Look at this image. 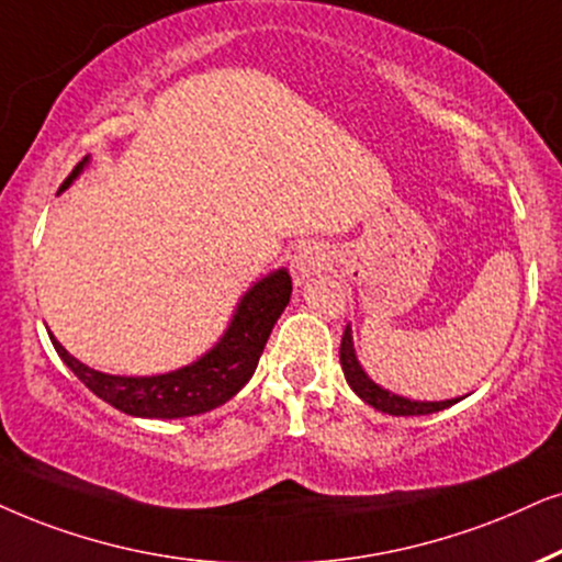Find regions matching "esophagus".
<instances>
[{"mask_svg":"<svg viewBox=\"0 0 562 562\" xmlns=\"http://www.w3.org/2000/svg\"><path fill=\"white\" fill-rule=\"evenodd\" d=\"M324 254L318 246H301L293 254V261H290V269H293V282L297 288L305 285L308 280H314V274H318L324 269Z\"/></svg>","mask_w":562,"mask_h":562,"instance_id":"1","label":"esophagus"}]
</instances>
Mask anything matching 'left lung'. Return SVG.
I'll list each match as a JSON object with an SVG mask.
<instances>
[{
  "label": "left lung",
  "mask_w": 562,
  "mask_h": 562,
  "mask_svg": "<svg viewBox=\"0 0 562 562\" xmlns=\"http://www.w3.org/2000/svg\"><path fill=\"white\" fill-rule=\"evenodd\" d=\"M339 363H342L345 379L350 383L352 392L358 394L366 404H371L373 409L386 412V415H396V417L432 415V412H440L464 400V396H457V400H443V402H420V400H409V396L394 394L389 392V389H383L381 383H375L371 375L366 373V368L360 366L358 355H355L350 324H347V329L342 334V345H339Z\"/></svg>",
  "instance_id": "left-lung-1"
}]
</instances>
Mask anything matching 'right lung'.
Returning a JSON list of instances; mask_svg holds the SVG:
<instances>
[{
    "label": "right lung",
    "instance_id": "right-lung-1",
    "mask_svg": "<svg viewBox=\"0 0 562 562\" xmlns=\"http://www.w3.org/2000/svg\"><path fill=\"white\" fill-rule=\"evenodd\" d=\"M88 162L90 158L77 162L59 191L72 187L77 176L88 168ZM290 293H293V280L285 267L265 274L240 295L228 329L220 334L217 342L204 355H199L194 363L168 373L113 375L95 371L64 350L52 331L48 337H52L54 350L59 352L64 366L111 407L132 417H147V420H176V417H191L215 409L246 386L257 371L272 326L290 303Z\"/></svg>",
    "mask_w": 562,
    "mask_h": 562
}]
</instances>
